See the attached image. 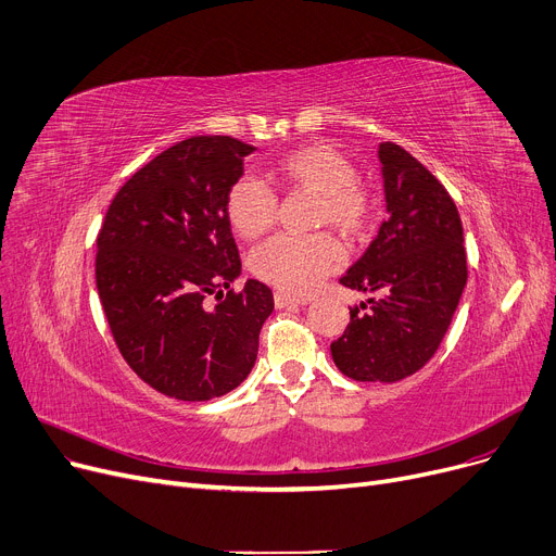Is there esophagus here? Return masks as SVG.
I'll return each mask as SVG.
<instances>
[{
	"mask_svg": "<svg viewBox=\"0 0 556 556\" xmlns=\"http://www.w3.org/2000/svg\"><path fill=\"white\" fill-rule=\"evenodd\" d=\"M306 302H308L306 298H293V295H286V293H281V290H277V293H275V306H277V308L300 306V304H306Z\"/></svg>",
	"mask_w": 556,
	"mask_h": 556,
	"instance_id": "esophagus-1",
	"label": "esophagus"
}]
</instances>
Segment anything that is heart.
<instances>
[{
	"instance_id": "obj_1",
	"label": "heart",
	"mask_w": 556,
	"mask_h": 556,
	"mask_svg": "<svg viewBox=\"0 0 556 556\" xmlns=\"http://www.w3.org/2000/svg\"><path fill=\"white\" fill-rule=\"evenodd\" d=\"M277 180L293 191L317 193L313 225H333L344 237L358 239L374 220V198L358 180V168L331 143H308L275 164ZM225 212L231 229L252 241L277 223V193L252 175L229 187ZM344 263V248L331 231L308 237H279L263 243L250 258L252 273L281 293L306 295Z\"/></svg>"
}]
</instances>
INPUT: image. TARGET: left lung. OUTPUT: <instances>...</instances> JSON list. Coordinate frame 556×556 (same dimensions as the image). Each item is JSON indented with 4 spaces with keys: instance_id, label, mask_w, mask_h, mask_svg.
<instances>
[{
    "instance_id": "8db88e82",
    "label": "left lung",
    "mask_w": 556,
    "mask_h": 556,
    "mask_svg": "<svg viewBox=\"0 0 556 556\" xmlns=\"http://www.w3.org/2000/svg\"><path fill=\"white\" fill-rule=\"evenodd\" d=\"M388 218L340 283L371 293L349 311L331 342L338 369L354 381L394 383L419 371L442 344L469 277L464 231L446 187L405 149H378Z\"/></svg>"
}]
</instances>
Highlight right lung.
I'll return each instance as SVG.
<instances>
[{"label":"right lung","instance_id":"1","mask_svg":"<svg viewBox=\"0 0 556 556\" xmlns=\"http://www.w3.org/2000/svg\"><path fill=\"white\" fill-rule=\"evenodd\" d=\"M252 151L225 135L170 146L116 191L99 229L97 288L112 338L164 396L210 401L254 367L275 300L256 279L229 288L241 256L225 212Z\"/></svg>","mask_w":556,"mask_h":556}]
</instances>
